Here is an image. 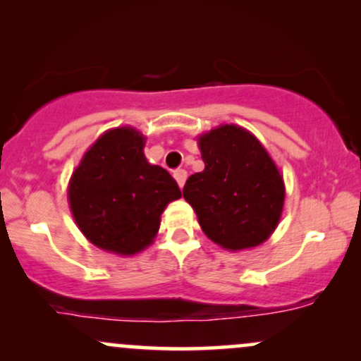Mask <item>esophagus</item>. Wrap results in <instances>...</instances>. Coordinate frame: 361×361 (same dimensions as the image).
<instances>
[{
	"label": "esophagus",
	"mask_w": 361,
	"mask_h": 361,
	"mask_svg": "<svg viewBox=\"0 0 361 361\" xmlns=\"http://www.w3.org/2000/svg\"><path fill=\"white\" fill-rule=\"evenodd\" d=\"M173 176H175V180L178 181V185H180V188H183V185H185V181H186V176H188V175H186L185 169H176L175 175H173Z\"/></svg>",
	"instance_id": "obj_1"
}]
</instances>
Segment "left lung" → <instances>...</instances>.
I'll return each instance as SVG.
<instances>
[{
  "instance_id": "left-lung-1",
  "label": "left lung",
  "mask_w": 361,
  "mask_h": 361,
  "mask_svg": "<svg viewBox=\"0 0 361 361\" xmlns=\"http://www.w3.org/2000/svg\"><path fill=\"white\" fill-rule=\"evenodd\" d=\"M205 169L186 180L183 197L202 231L231 251L259 246L276 229L285 186L279 168L251 132L221 126L198 137Z\"/></svg>"
}]
</instances>
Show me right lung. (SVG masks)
I'll list each match as a JSON object with an SVG mask.
<instances>
[{"label":"right lung","instance_id":"obj_1","mask_svg":"<svg viewBox=\"0 0 361 361\" xmlns=\"http://www.w3.org/2000/svg\"><path fill=\"white\" fill-rule=\"evenodd\" d=\"M144 144L135 128H111L86 151L69 181L74 221L105 251L130 256L146 250L163 210L181 197L175 178L147 163Z\"/></svg>","mask_w":361,"mask_h":361}]
</instances>
